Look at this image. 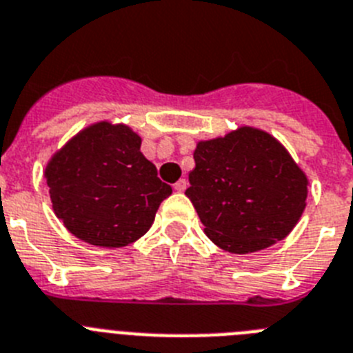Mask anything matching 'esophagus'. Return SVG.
Here are the masks:
<instances>
[{"instance_id": "1", "label": "esophagus", "mask_w": 353, "mask_h": 353, "mask_svg": "<svg viewBox=\"0 0 353 353\" xmlns=\"http://www.w3.org/2000/svg\"><path fill=\"white\" fill-rule=\"evenodd\" d=\"M174 188H176L177 192H185V190L188 188V181H186V179H179L176 183V185H174Z\"/></svg>"}]
</instances>
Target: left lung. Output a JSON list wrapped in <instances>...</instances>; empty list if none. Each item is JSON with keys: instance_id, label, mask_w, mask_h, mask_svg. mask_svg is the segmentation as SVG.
<instances>
[{"instance_id": "1", "label": "left lung", "mask_w": 353, "mask_h": 353, "mask_svg": "<svg viewBox=\"0 0 353 353\" xmlns=\"http://www.w3.org/2000/svg\"><path fill=\"white\" fill-rule=\"evenodd\" d=\"M186 195L204 232L220 249L256 252L295 228L307 197V177L274 137L240 128L197 143Z\"/></svg>"}]
</instances>
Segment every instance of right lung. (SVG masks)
<instances>
[{
  "label": "right lung",
  "mask_w": 353,
  "mask_h": 353,
  "mask_svg": "<svg viewBox=\"0 0 353 353\" xmlns=\"http://www.w3.org/2000/svg\"><path fill=\"white\" fill-rule=\"evenodd\" d=\"M140 143L130 128L99 122L49 161L46 179L53 210L79 240L108 249L133 243L172 194Z\"/></svg>",
  "instance_id": "1"
}]
</instances>
